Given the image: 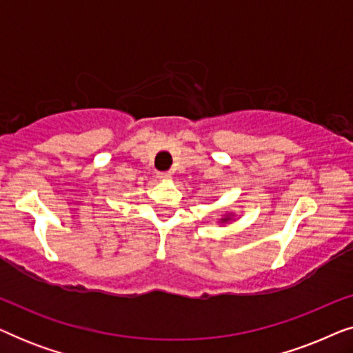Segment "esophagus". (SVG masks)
<instances>
[{"instance_id":"1","label":"esophagus","mask_w":353,"mask_h":353,"mask_svg":"<svg viewBox=\"0 0 353 353\" xmlns=\"http://www.w3.org/2000/svg\"><path fill=\"white\" fill-rule=\"evenodd\" d=\"M157 178H161V180H170L172 173L170 172H159Z\"/></svg>"}]
</instances>
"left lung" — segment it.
<instances>
[{
	"label": "left lung",
	"instance_id": "1",
	"mask_svg": "<svg viewBox=\"0 0 353 353\" xmlns=\"http://www.w3.org/2000/svg\"><path fill=\"white\" fill-rule=\"evenodd\" d=\"M234 219H236V215L231 214V212H230V214H225L223 216H220L219 223H220V225H228V223H231V221H233Z\"/></svg>",
	"mask_w": 353,
	"mask_h": 353
}]
</instances>
